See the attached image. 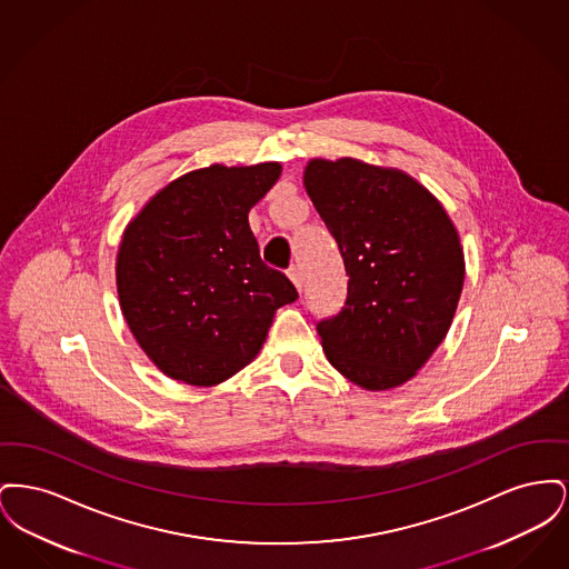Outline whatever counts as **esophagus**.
Masks as SVG:
<instances>
[{
	"mask_svg": "<svg viewBox=\"0 0 569 569\" xmlns=\"http://www.w3.org/2000/svg\"><path fill=\"white\" fill-rule=\"evenodd\" d=\"M288 277H290V281L297 286L298 292L302 290V274H300V269L298 267H290L288 269Z\"/></svg>",
	"mask_w": 569,
	"mask_h": 569,
	"instance_id": "obj_1",
	"label": "esophagus"
}]
</instances>
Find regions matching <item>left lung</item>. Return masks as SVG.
<instances>
[{"instance_id":"obj_1","label":"left lung","mask_w":569,"mask_h":569,"mask_svg":"<svg viewBox=\"0 0 569 569\" xmlns=\"http://www.w3.org/2000/svg\"><path fill=\"white\" fill-rule=\"evenodd\" d=\"M302 181L348 274L341 311L316 326L326 358L367 390L401 386L452 325L465 279L457 228L392 168L311 160Z\"/></svg>"}]
</instances>
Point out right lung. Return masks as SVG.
I'll use <instances>...</instances> for the list:
<instances>
[{"label":"right lung","mask_w":569,"mask_h":569,"mask_svg":"<svg viewBox=\"0 0 569 569\" xmlns=\"http://www.w3.org/2000/svg\"><path fill=\"white\" fill-rule=\"evenodd\" d=\"M279 174L277 162L193 170L126 228L121 311L168 378L190 386L232 378L260 352L274 311L297 300L292 281L262 262L247 219Z\"/></svg>","instance_id":"1"}]
</instances>
